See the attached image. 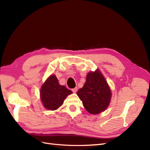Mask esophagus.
<instances>
[{"instance_id":"1","label":"esophagus","mask_w":150,"mask_h":150,"mask_svg":"<svg viewBox=\"0 0 150 150\" xmlns=\"http://www.w3.org/2000/svg\"><path fill=\"white\" fill-rule=\"evenodd\" d=\"M77 90H78V88H74L73 89H72V91L73 93H76Z\"/></svg>"}]
</instances>
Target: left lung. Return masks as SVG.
Listing matches in <instances>:
<instances>
[{
	"instance_id": "8db88e82",
	"label": "left lung",
	"mask_w": 150,
	"mask_h": 150,
	"mask_svg": "<svg viewBox=\"0 0 150 150\" xmlns=\"http://www.w3.org/2000/svg\"><path fill=\"white\" fill-rule=\"evenodd\" d=\"M77 94L86 111L94 115L105 110L111 97L110 88L99 71L88 74L85 84Z\"/></svg>"
}]
</instances>
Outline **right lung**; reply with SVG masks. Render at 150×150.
I'll return each instance as SVG.
<instances>
[{"mask_svg":"<svg viewBox=\"0 0 150 150\" xmlns=\"http://www.w3.org/2000/svg\"><path fill=\"white\" fill-rule=\"evenodd\" d=\"M71 93V90L59 84L55 75H51L40 89V98L44 106L53 111L59 108L67 95Z\"/></svg>","mask_w":150,"mask_h":150,"instance_id":"1","label":"right lung"}]
</instances>
